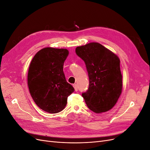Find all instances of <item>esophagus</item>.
<instances>
[{
	"mask_svg": "<svg viewBox=\"0 0 150 150\" xmlns=\"http://www.w3.org/2000/svg\"><path fill=\"white\" fill-rule=\"evenodd\" d=\"M73 87H74V90L76 91H78V86H77V84H73Z\"/></svg>",
	"mask_w": 150,
	"mask_h": 150,
	"instance_id": "34e87169",
	"label": "esophagus"
}]
</instances>
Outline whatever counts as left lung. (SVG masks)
I'll return each mask as SVG.
<instances>
[{"label":"left lung","instance_id":"1","mask_svg":"<svg viewBox=\"0 0 150 150\" xmlns=\"http://www.w3.org/2000/svg\"><path fill=\"white\" fill-rule=\"evenodd\" d=\"M76 53L84 61L88 72L89 88L82 94L88 108L96 113L111 110L122 88L119 57L98 42L77 47Z\"/></svg>","mask_w":150,"mask_h":150}]
</instances>
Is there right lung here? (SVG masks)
<instances>
[{"mask_svg":"<svg viewBox=\"0 0 150 150\" xmlns=\"http://www.w3.org/2000/svg\"><path fill=\"white\" fill-rule=\"evenodd\" d=\"M69 51L66 49L45 47L32 59L28 84L33 100L43 111L57 113L64 110L67 97L74 89L68 83L63 66Z\"/></svg>","mask_w":150,"mask_h":150,"instance_id":"add662e5","label":"right lung"}]
</instances>
